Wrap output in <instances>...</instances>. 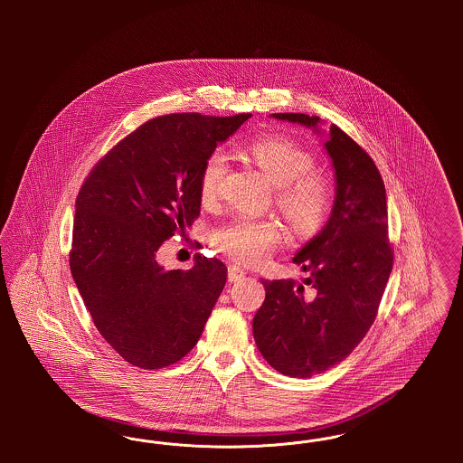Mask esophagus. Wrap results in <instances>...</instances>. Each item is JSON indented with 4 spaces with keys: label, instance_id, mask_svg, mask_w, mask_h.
<instances>
[{
    "label": "esophagus",
    "instance_id": "esophagus-1",
    "mask_svg": "<svg viewBox=\"0 0 463 463\" xmlns=\"http://www.w3.org/2000/svg\"><path fill=\"white\" fill-rule=\"evenodd\" d=\"M246 276V272L242 270L240 265H229V283H236V281H241L242 278Z\"/></svg>",
    "mask_w": 463,
    "mask_h": 463
}]
</instances>
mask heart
I'll list each match as a JSON object with an SVG mask.
<instances>
[{
  "label": "heart",
  "instance_id": "heart-1",
  "mask_svg": "<svg viewBox=\"0 0 463 463\" xmlns=\"http://www.w3.org/2000/svg\"><path fill=\"white\" fill-rule=\"evenodd\" d=\"M248 155L279 187V204L293 227L300 232H314L330 212L331 191L325 176L310 172L314 157L298 142L267 135L248 144ZM227 168V155L217 149L204 161L199 176V196L212 203L219 196ZM281 240L276 222L251 217H234L217 227L213 244L242 264H260Z\"/></svg>",
  "mask_w": 463,
  "mask_h": 463
}]
</instances>
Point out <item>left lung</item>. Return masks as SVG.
Segmentation results:
<instances>
[{
    "mask_svg": "<svg viewBox=\"0 0 463 463\" xmlns=\"http://www.w3.org/2000/svg\"><path fill=\"white\" fill-rule=\"evenodd\" d=\"M270 116L325 137L335 172L330 219L293 257L308 278L264 279V304L253 317L265 361L279 373L308 378L344 361L373 325L392 270L385 185L373 159L338 127L325 135L317 116Z\"/></svg>",
    "mask_w": 463,
    "mask_h": 463,
    "instance_id": "1",
    "label": "left lung"
}]
</instances>
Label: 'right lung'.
<instances>
[{
    "mask_svg": "<svg viewBox=\"0 0 463 463\" xmlns=\"http://www.w3.org/2000/svg\"><path fill=\"white\" fill-rule=\"evenodd\" d=\"M248 118H155L112 147L78 194L71 274L99 333L133 366L180 361L221 297V260L196 257L189 270H166L156 253L193 225L204 161Z\"/></svg>",
    "mask_w": 463,
    "mask_h": 463,
    "instance_id": "obj_1",
    "label": "right lung"
}]
</instances>
